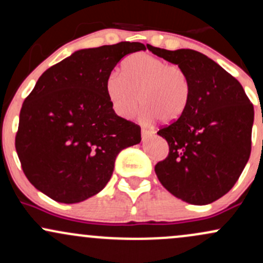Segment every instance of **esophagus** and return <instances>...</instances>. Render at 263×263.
Wrapping results in <instances>:
<instances>
[{
  "mask_svg": "<svg viewBox=\"0 0 263 263\" xmlns=\"http://www.w3.org/2000/svg\"><path fill=\"white\" fill-rule=\"evenodd\" d=\"M141 134H142V140H147V138L148 137H151V136L153 135V132L152 131H148V129H146V128H142L141 129Z\"/></svg>",
  "mask_w": 263,
  "mask_h": 263,
  "instance_id": "esophagus-1",
  "label": "esophagus"
}]
</instances>
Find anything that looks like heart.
Here are the masks:
<instances>
[{"instance_id":"b5f03b06","label":"heart","mask_w":263,"mask_h":263,"mask_svg":"<svg viewBox=\"0 0 263 263\" xmlns=\"http://www.w3.org/2000/svg\"><path fill=\"white\" fill-rule=\"evenodd\" d=\"M105 90L114 111L122 119H132L141 102L147 121L159 119L171 123L188 108L193 86L182 66L152 54L136 53L123 60L121 74L108 75Z\"/></svg>"}]
</instances>
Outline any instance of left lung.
<instances>
[{
    "label": "left lung",
    "instance_id": "left-lung-1",
    "mask_svg": "<svg viewBox=\"0 0 263 263\" xmlns=\"http://www.w3.org/2000/svg\"><path fill=\"white\" fill-rule=\"evenodd\" d=\"M148 50L185 69L193 86L183 116L157 132L170 146L167 158L156 164L157 177L183 201L213 203L234 186L249 161L253 105L241 84L204 54L153 45Z\"/></svg>",
    "mask_w": 263,
    "mask_h": 263
}]
</instances>
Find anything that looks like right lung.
<instances>
[{"label":"right lung","mask_w":263,"mask_h":263,"mask_svg":"<svg viewBox=\"0 0 263 263\" xmlns=\"http://www.w3.org/2000/svg\"><path fill=\"white\" fill-rule=\"evenodd\" d=\"M138 42L80 49L50 66L20 114L16 151L26 177L58 203L86 200L105 188L122 149L141 142V127L115 114L105 83Z\"/></svg>","instance_id":"right-lung-1"}]
</instances>
